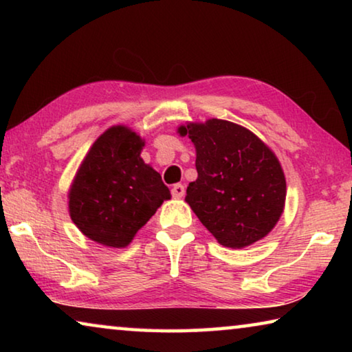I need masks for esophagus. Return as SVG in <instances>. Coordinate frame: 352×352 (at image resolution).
Masks as SVG:
<instances>
[{"mask_svg":"<svg viewBox=\"0 0 352 352\" xmlns=\"http://www.w3.org/2000/svg\"><path fill=\"white\" fill-rule=\"evenodd\" d=\"M170 192H172V197L182 199L183 195H184V186H183L182 183H177V184H174V186H172Z\"/></svg>","mask_w":352,"mask_h":352,"instance_id":"1","label":"esophagus"}]
</instances>
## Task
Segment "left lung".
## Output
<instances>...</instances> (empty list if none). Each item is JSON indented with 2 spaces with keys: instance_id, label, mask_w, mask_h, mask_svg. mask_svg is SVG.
Here are the masks:
<instances>
[{
  "instance_id": "8db88e82",
  "label": "left lung",
  "mask_w": 352,
  "mask_h": 352,
  "mask_svg": "<svg viewBox=\"0 0 352 352\" xmlns=\"http://www.w3.org/2000/svg\"><path fill=\"white\" fill-rule=\"evenodd\" d=\"M195 147L197 180L186 204L220 245L245 248L275 228L285 205V177L275 152L248 129L225 119L177 130Z\"/></svg>"
}]
</instances>
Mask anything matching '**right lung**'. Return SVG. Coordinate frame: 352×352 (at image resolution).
Here are the masks:
<instances>
[{
  "instance_id": "obj_1",
  "label": "right lung",
  "mask_w": 352,
  "mask_h": 352,
  "mask_svg": "<svg viewBox=\"0 0 352 352\" xmlns=\"http://www.w3.org/2000/svg\"><path fill=\"white\" fill-rule=\"evenodd\" d=\"M144 140L127 126L107 129L93 142L68 190L69 217L83 236L110 248L133 241L170 190L141 158Z\"/></svg>"
}]
</instances>
